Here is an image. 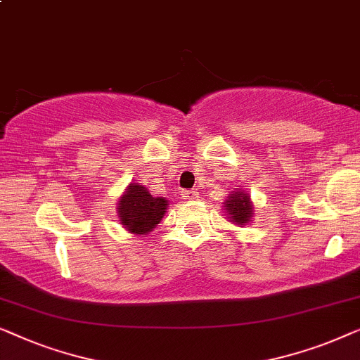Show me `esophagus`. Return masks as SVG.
Returning a JSON list of instances; mask_svg holds the SVG:
<instances>
[{"mask_svg":"<svg viewBox=\"0 0 360 360\" xmlns=\"http://www.w3.org/2000/svg\"><path fill=\"white\" fill-rule=\"evenodd\" d=\"M181 195L184 197V199H197V197H199V194H197L195 191H182L181 192Z\"/></svg>","mask_w":360,"mask_h":360,"instance_id":"1","label":"esophagus"}]
</instances>
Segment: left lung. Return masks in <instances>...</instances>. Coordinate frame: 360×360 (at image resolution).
Wrapping results in <instances>:
<instances>
[{
    "instance_id": "1",
    "label": "left lung",
    "mask_w": 360,
    "mask_h": 360,
    "mask_svg": "<svg viewBox=\"0 0 360 360\" xmlns=\"http://www.w3.org/2000/svg\"><path fill=\"white\" fill-rule=\"evenodd\" d=\"M226 212H229L230 219L236 224H248V220L252 215V205L250 202V195L245 192L233 191L225 202Z\"/></svg>"
}]
</instances>
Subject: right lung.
I'll list each match as a JSON object with an SVG mask.
<instances>
[{
	"label": "right lung",
	"mask_w": 360,
	"mask_h": 360,
	"mask_svg": "<svg viewBox=\"0 0 360 360\" xmlns=\"http://www.w3.org/2000/svg\"><path fill=\"white\" fill-rule=\"evenodd\" d=\"M168 200L153 197L140 184L130 186L119 200V217L122 225L131 233L145 235L163 219Z\"/></svg>",
	"instance_id": "obj_1"
}]
</instances>
